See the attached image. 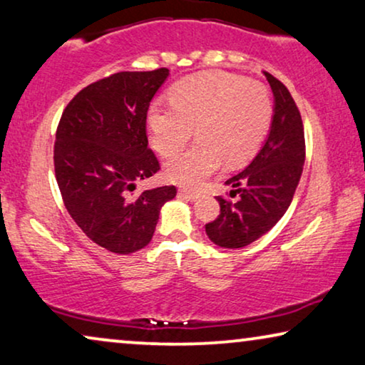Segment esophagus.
<instances>
[{
  "label": "esophagus",
  "mask_w": 365,
  "mask_h": 365,
  "mask_svg": "<svg viewBox=\"0 0 365 365\" xmlns=\"http://www.w3.org/2000/svg\"><path fill=\"white\" fill-rule=\"evenodd\" d=\"M178 197L188 200V202H195V200L198 198V195L195 193V192H190V190L182 188V190H178Z\"/></svg>",
  "instance_id": "34e87169"
}]
</instances>
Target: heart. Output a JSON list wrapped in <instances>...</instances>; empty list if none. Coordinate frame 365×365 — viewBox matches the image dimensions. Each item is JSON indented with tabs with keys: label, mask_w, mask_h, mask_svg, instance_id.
<instances>
[{
	"label": "heart",
	"mask_w": 365,
	"mask_h": 365,
	"mask_svg": "<svg viewBox=\"0 0 365 365\" xmlns=\"http://www.w3.org/2000/svg\"><path fill=\"white\" fill-rule=\"evenodd\" d=\"M170 102L148 107L150 142L162 157H172L197 127L198 142L165 167L168 180L190 188L202 187L225 160L238 165L253 157L273 119V101L263 84L223 71L178 81Z\"/></svg>",
	"instance_id": "heart-1"
}]
</instances>
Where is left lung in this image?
<instances>
[{
    "instance_id": "1",
    "label": "left lung",
    "mask_w": 365,
    "mask_h": 365,
    "mask_svg": "<svg viewBox=\"0 0 365 365\" xmlns=\"http://www.w3.org/2000/svg\"><path fill=\"white\" fill-rule=\"evenodd\" d=\"M263 74L274 97L268 138L250 165L225 182L233 188L230 197L238 193V200L217 197L218 218L205 227L222 248H245L268 233L289 208L304 165V129L296 102L283 82Z\"/></svg>"
}]
</instances>
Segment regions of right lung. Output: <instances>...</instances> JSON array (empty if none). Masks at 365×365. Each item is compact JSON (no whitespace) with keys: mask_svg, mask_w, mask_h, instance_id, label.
<instances>
[{"mask_svg":"<svg viewBox=\"0 0 365 365\" xmlns=\"http://www.w3.org/2000/svg\"><path fill=\"white\" fill-rule=\"evenodd\" d=\"M170 71L117 73L84 87L61 117L54 170L71 218L96 245L129 255L150 243L158 215L177 188L130 197L160 170L145 133L150 101Z\"/></svg>","mask_w":365,"mask_h":365,"instance_id":"1","label":"right lung"}]
</instances>
